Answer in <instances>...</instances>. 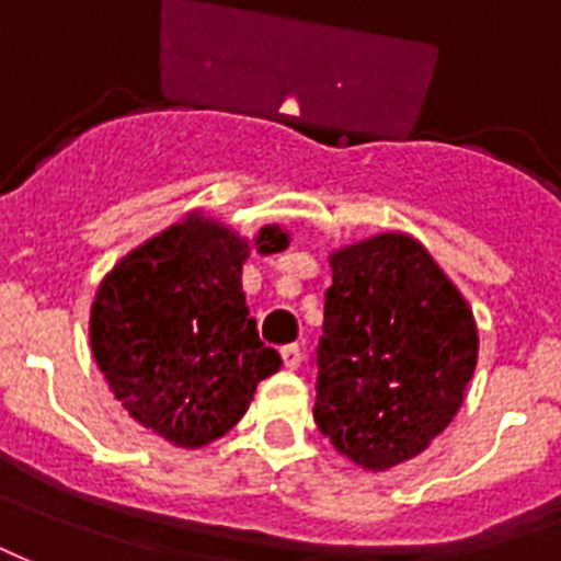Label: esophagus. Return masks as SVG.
<instances>
[{
    "instance_id": "obj_1",
    "label": "esophagus",
    "mask_w": 561,
    "mask_h": 561,
    "mask_svg": "<svg viewBox=\"0 0 561 561\" xmlns=\"http://www.w3.org/2000/svg\"><path fill=\"white\" fill-rule=\"evenodd\" d=\"M282 364H285V369H299V364H302V350H299L297 343H290V346H282Z\"/></svg>"
}]
</instances>
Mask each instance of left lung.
Listing matches in <instances>:
<instances>
[{
  "label": "left lung",
  "instance_id": "1",
  "mask_svg": "<svg viewBox=\"0 0 561 561\" xmlns=\"http://www.w3.org/2000/svg\"><path fill=\"white\" fill-rule=\"evenodd\" d=\"M329 264L314 422L360 469L387 471L425 451L457 416L478 364V325L408 232L341 247Z\"/></svg>",
  "mask_w": 561,
  "mask_h": 561
}]
</instances>
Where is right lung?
Masks as SVG:
<instances>
[{"instance_id": "obj_1", "label": "right lung", "mask_w": 561, "mask_h": 561, "mask_svg": "<svg viewBox=\"0 0 561 561\" xmlns=\"http://www.w3.org/2000/svg\"><path fill=\"white\" fill-rule=\"evenodd\" d=\"M279 224L247 241L192 211L101 279L90 314L92 358L130 416L180 448H203L244 416L262 378L282 367L241 290L250 250L282 253Z\"/></svg>"}]
</instances>
